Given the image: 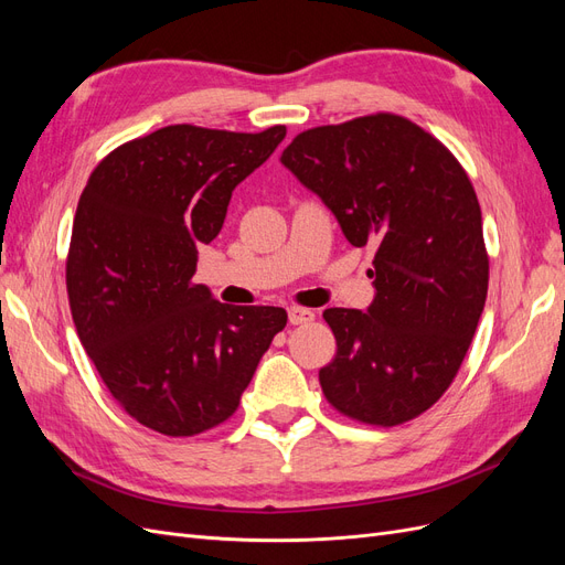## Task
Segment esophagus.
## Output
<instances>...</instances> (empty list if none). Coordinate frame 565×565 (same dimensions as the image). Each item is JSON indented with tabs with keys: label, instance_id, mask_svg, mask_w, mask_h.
I'll use <instances>...</instances> for the list:
<instances>
[{
	"label": "esophagus",
	"instance_id": "1",
	"mask_svg": "<svg viewBox=\"0 0 565 565\" xmlns=\"http://www.w3.org/2000/svg\"><path fill=\"white\" fill-rule=\"evenodd\" d=\"M313 318H316V313L309 311V309H289L287 311L289 324H306V322H311Z\"/></svg>",
	"mask_w": 565,
	"mask_h": 565
}]
</instances>
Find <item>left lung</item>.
I'll return each mask as SVG.
<instances>
[{
    "mask_svg": "<svg viewBox=\"0 0 565 565\" xmlns=\"http://www.w3.org/2000/svg\"><path fill=\"white\" fill-rule=\"evenodd\" d=\"M280 162L353 247L374 245L367 311L328 309L337 355L320 386L339 413L396 426L429 409L465 361L488 295L481 207L452 152L398 115L316 127Z\"/></svg>",
    "mask_w": 565,
    "mask_h": 565,
    "instance_id": "obj_1",
    "label": "left lung"
}]
</instances>
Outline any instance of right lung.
Here are the masks:
<instances>
[{
  "label": "right lung",
  "mask_w": 565,
  "mask_h": 565,
  "mask_svg": "<svg viewBox=\"0 0 565 565\" xmlns=\"http://www.w3.org/2000/svg\"><path fill=\"white\" fill-rule=\"evenodd\" d=\"M287 129L172 125L113 150L79 198L65 282L77 337L115 401L152 431L228 419L287 313L228 306L195 285L237 183Z\"/></svg>",
  "instance_id": "obj_1"
}]
</instances>
